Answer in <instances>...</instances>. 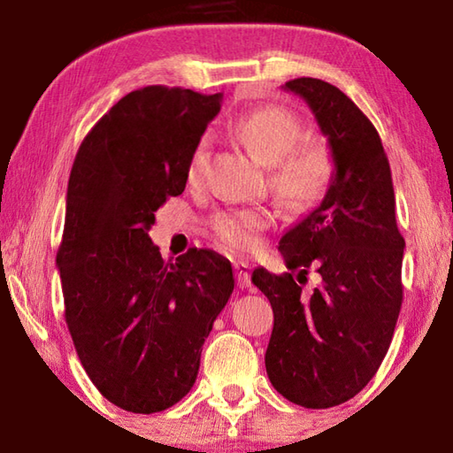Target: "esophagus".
I'll use <instances>...</instances> for the list:
<instances>
[{
	"instance_id": "obj_1",
	"label": "esophagus",
	"mask_w": 453,
	"mask_h": 453,
	"mask_svg": "<svg viewBox=\"0 0 453 453\" xmlns=\"http://www.w3.org/2000/svg\"><path fill=\"white\" fill-rule=\"evenodd\" d=\"M234 270H235V280H237V288L240 289H245V288H250V283H251V275H250V264H245V262H235L234 264Z\"/></svg>"
}]
</instances>
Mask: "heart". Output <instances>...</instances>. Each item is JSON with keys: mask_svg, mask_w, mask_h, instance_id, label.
<instances>
[{"mask_svg": "<svg viewBox=\"0 0 453 453\" xmlns=\"http://www.w3.org/2000/svg\"><path fill=\"white\" fill-rule=\"evenodd\" d=\"M234 134L257 162L267 165V188L288 211H305L316 205L335 173L334 151L321 137H302L303 126L286 107L264 105L235 119ZM208 162V140H199L188 159V181L202 180ZM265 210H235L218 213L211 232L234 251L256 245L270 226Z\"/></svg>", "mask_w": 453, "mask_h": 453, "instance_id": "heart-1", "label": "heart"}]
</instances>
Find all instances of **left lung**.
<instances>
[{"instance_id":"left-lung-1","label":"left lung","mask_w":453,"mask_h":453,"mask_svg":"<svg viewBox=\"0 0 453 453\" xmlns=\"http://www.w3.org/2000/svg\"><path fill=\"white\" fill-rule=\"evenodd\" d=\"M283 89L316 116L335 173L318 208L281 235L291 273L257 267L251 281L273 310L267 378L286 400L321 410L362 392L386 357L402 308L405 242L389 162L372 121L327 81L297 78ZM310 266L320 286L303 292Z\"/></svg>"}]
</instances>
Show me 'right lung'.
I'll use <instances>...</instances> for the list:
<instances>
[{"instance_id": "add662e5", "label": "right lung", "mask_w": 453, "mask_h": 453, "mask_svg": "<svg viewBox=\"0 0 453 453\" xmlns=\"http://www.w3.org/2000/svg\"><path fill=\"white\" fill-rule=\"evenodd\" d=\"M221 94L135 89L81 142L65 199L58 270L65 324L105 400L134 413L172 408L194 388L213 321L234 291L211 250L165 262L150 227L188 181V159Z\"/></svg>"}]
</instances>
